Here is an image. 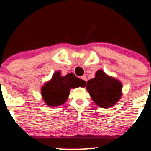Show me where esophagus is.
<instances>
[{
	"mask_svg": "<svg viewBox=\"0 0 151 151\" xmlns=\"http://www.w3.org/2000/svg\"><path fill=\"white\" fill-rule=\"evenodd\" d=\"M81 78L82 80H83L84 82H86V77L85 76H81Z\"/></svg>",
	"mask_w": 151,
	"mask_h": 151,
	"instance_id": "34e87169",
	"label": "esophagus"
}]
</instances>
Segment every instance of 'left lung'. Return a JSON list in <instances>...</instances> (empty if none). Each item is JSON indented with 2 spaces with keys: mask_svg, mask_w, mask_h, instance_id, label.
Listing matches in <instances>:
<instances>
[{
  "mask_svg": "<svg viewBox=\"0 0 151 151\" xmlns=\"http://www.w3.org/2000/svg\"><path fill=\"white\" fill-rule=\"evenodd\" d=\"M86 89L93 101L102 108L113 106L122 95V83L102 70L97 71L95 77L87 81Z\"/></svg>",
  "mask_w": 151,
  "mask_h": 151,
  "instance_id": "left-lung-1",
  "label": "left lung"
}]
</instances>
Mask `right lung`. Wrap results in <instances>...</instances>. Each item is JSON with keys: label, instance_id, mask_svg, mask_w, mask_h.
I'll list each match as a JSON object with an SVG mask.
<instances>
[{"label": "right lung", "instance_id": "right-lung-1", "mask_svg": "<svg viewBox=\"0 0 151 151\" xmlns=\"http://www.w3.org/2000/svg\"><path fill=\"white\" fill-rule=\"evenodd\" d=\"M86 82L78 78L73 73L61 76L60 71L54 73L52 79L41 88V95L49 106H60L68 99L70 88L84 87Z\"/></svg>", "mask_w": 151, "mask_h": 151}]
</instances>
